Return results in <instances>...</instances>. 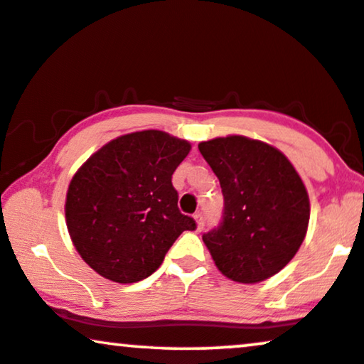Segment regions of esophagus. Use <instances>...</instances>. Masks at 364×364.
<instances>
[{"instance_id":"34e87169","label":"esophagus","mask_w":364,"mask_h":364,"mask_svg":"<svg viewBox=\"0 0 364 364\" xmlns=\"http://www.w3.org/2000/svg\"><path fill=\"white\" fill-rule=\"evenodd\" d=\"M195 220H196V228L201 232V230H203V227H205L203 213H201V211H198V213H195Z\"/></svg>"}]
</instances>
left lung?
<instances>
[{
  "mask_svg": "<svg viewBox=\"0 0 364 364\" xmlns=\"http://www.w3.org/2000/svg\"><path fill=\"white\" fill-rule=\"evenodd\" d=\"M222 186L225 210L203 242L216 269L240 284L272 277L294 259L309 225V195L277 148L245 136L200 142Z\"/></svg>",
  "mask_w": 364,
  "mask_h": 364,
  "instance_id": "obj_1",
  "label": "left lung"
}]
</instances>
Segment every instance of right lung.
<instances>
[{
	"mask_svg": "<svg viewBox=\"0 0 364 364\" xmlns=\"http://www.w3.org/2000/svg\"><path fill=\"white\" fill-rule=\"evenodd\" d=\"M191 144L148 129L119 136L73 174L65 220L72 243L90 269L119 284L149 277L191 216L178 208L171 176Z\"/></svg>",
	"mask_w": 364,
	"mask_h": 364,
	"instance_id": "obj_1",
	"label": "right lung"
}]
</instances>
